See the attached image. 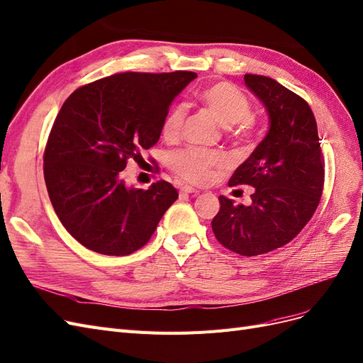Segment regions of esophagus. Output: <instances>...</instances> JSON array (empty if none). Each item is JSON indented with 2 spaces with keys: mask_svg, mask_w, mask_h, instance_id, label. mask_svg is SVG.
<instances>
[{
  "mask_svg": "<svg viewBox=\"0 0 363 363\" xmlns=\"http://www.w3.org/2000/svg\"><path fill=\"white\" fill-rule=\"evenodd\" d=\"M180 192H183V194H194V195H198V194H199V191H198V189H194L192 186H182V187H180Z\"/></svg>",
  "mask_w": 363,
  "mask_h": 363,
  "instance_id": "esophagus-1",
  "label": "esophagus"
}]
</instances>
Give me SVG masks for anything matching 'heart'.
<instances>
[{"instance_id": "b5f03b06", "label": "heart", "mask_w": 363, "mask_h": 363, "mask_svg": "<svg viewBox=\"0 0 363 363\" xmlns=\"http://www.w3.org/2000/svg\"><path fill=\"white\" fill-rule=\"evenodd\" d=\"M201 101L213 118L228 128L233 140L246 143L252 135L251 102L243 91L230 82H218L201 93ZM184 121V108L172 106L162 120V135L168 140L177 138ZM227 167V157L220 152H206L186 148L171 157V168L183 180L194 184H206L215 174Z\"/></svg>"}]
</instances>
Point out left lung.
Masks as SVG:
<instances>
[{
	"instance_id": "left-lung-1",
	"label": "left lung",
	"mask_w": 363,
	"mask_h": 363,
	"mask_svg": "<svg viewBox=\"0 0 363 363\" xmlns=\"http://www.w3.org/2000/svg\"><path fill=\"white\" fill-rule=\"evenodd\" d=\"M245 84L266 106L270 128L228 182L252 186V203L235 206L220 195L211 228L222 246L255 257L291 242L311 220L323 194L324 159L305 99L261 74L246 73Z\"/></svg>"
}]
</instances>
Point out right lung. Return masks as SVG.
Returning <instances> with one entry per match:
<instances>
[{
    "label": "right lung",
    "instance_id": "right-lung-1",
    "mask_svg": "<svg viewBox=\"0 0 363 363\" xmlns=\"http://www.w3.org/2000/svg\"><path fill=\"white\" fill-rule=\"evenodd\" d=\"M195 72H124L74 90L45 147L43 174L61 223L82 246L123 257L141 249L179 198L171 183L128 187L121 171L143 159L162 120Z\"/></svg>",
    "mask_w": 363,
    "mask_h": 363
}]
</instances>
